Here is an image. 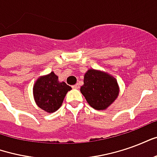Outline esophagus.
Listing matches in <instances>:
<instances>
[{
    "mask_svg": "<svg viewBox=\"0 0 157 157\" xmlns=\"http://www.w3.org/2000/svg\"><path fill=\"white\" fill-rule=\"evenodd\" d=\"M79 87H80L79 84H75V85L72 86V88L73 89H79Z\"/></svg>",
    "mask_w": 157,
    "mask_h": 157,
    "instance_id": "obj_1",
    "label": "esophagus"
}]
</instances>
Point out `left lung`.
I'll use <instances>...</instances> for the list:
<instances>
[{
  "instance_id": "obj_1",
  "label": "left lung",
  "mask_w": 157,
  "mask_h": 157,
  "mask_svg": "<svg viewBox=\"0 0 157 157\" xmlns=\"http://www.w3.org/2000/svg\"><path fill=\"white\" fill-rule=\"evenodd\" d=\"M118 82L105 72L90 69L84 75L81 92L93 109L104 110L114 102L118 95Z\"/></svg>"
}]
</instances>
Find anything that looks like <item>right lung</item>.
<instances>
[{
	"mask_svg": "<svg viewBox=\"0 0 157 157\" xmlns=\"http://www.w3.org/2000/svg\"><path fill=\"white\" fill-rule=\"evenodd\" d=\"M71 87L65 82H59L58 76L52 71L39 77L33 85V97L39 108L47 113L58 110L66 93Z\"/></svg>",
	"mask_w": 157,
	"mask_h": 157,
	"instance_id": "obj_1",
	"label": "right lung"
}]
</instances>
